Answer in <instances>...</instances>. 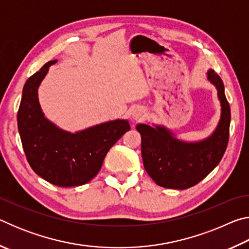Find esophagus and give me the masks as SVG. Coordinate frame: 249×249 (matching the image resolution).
Masks as SVG:
<instances>
[{
  "mask_svg": "<svg viewBox=\"0 0 249 249\" xmlns=\"http://www.w3.org/2000/svg\"><path fill=\"white\" fill-rule=\"evenodd\" d=\"M146 117V113L144 109L142 108H135L132 112V119L134 121H142Z\"/></svg>",
  "mask_w": 249,
  "mask_h": 249,
  "instance_id": "34e87169",
  "label": "esophagus"
}]
</instances>
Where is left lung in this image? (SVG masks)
Segmentation results:
<instances>
[{
  "instance_id": "8db88e82",
  "label": "left lung",
  "mask_w": 249,
  "mask_h": 249,
  "mask_svg": "<svg viewBox=\"0 0 249 249\" xmlns=\"http://www.w3.org/2000/svg\"><path fill=\"white\" fill-rule=\"evenodd\" d=\"M206 74L216 88L221 103L220 121L209 137L199 142H184L162 125L136 126L142 136L145 170L160 187L177 190L193 187L218 165L225 153L230 136V104L218 74L212 69Z\"/></svg>"
}]
</instances>
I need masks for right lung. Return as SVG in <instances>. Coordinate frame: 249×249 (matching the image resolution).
<instances>
[{
	"label": "right lung",
	"instance_id": "1",
	"mask_svg": "<svg viewBox=\"0 0 249 249\" xmlns=\"http://www.w3.org/2000/svg\"><path fill=\"white\" fill-rule=\"evenodd\" d=\"M56 62L48 61L25 83L18 112V132L27 161L37 175L58 187H77L98 175L109 148L130 126L127 120H115L70 133L46 119L38 88Z\"/></svg>",
	"mask_w": 249,
	"mask_h": 249
}]
</instances>
